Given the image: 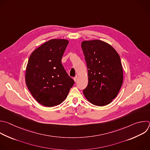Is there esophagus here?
<instances>
[{
    "mask_svg": "<svg viewBox=\"0 0 150 150\" xmlns=\"http://www.w3.org/2000/svg\"><path fill=\"white\" fill-rule=\"evenodd\" d=\"M77 79H78V76H75L74 77V81H75V82H76V81H77Z\"/></svg>",
    "mask_w": 150,
    "mask_h": 150,
    "instance_id": "34e87169",
    "label": "esophagus"
}]
</instances>
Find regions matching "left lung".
<instances>
[{
	"instance_id": "1",
	"label": "left lung",
	"mask_w": 150,
	"mask_h": 150,
	"mask_svg": "<svg viewBox=\"0 0 150 150\" xmlns=\"http://www.w3.org/2000/svg\"><path fill=\"white\" fill-rule=\"evenodd\" d=\"M81 47L88 76L83 93L95 105H108L117 96L122 84L120 57L110 45L100 40L83 41Z\"/></svg>"
}]
</instances>
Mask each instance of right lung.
I'll return each mask as SVG.
<instances>
[{"instance_id": "obj_1", "label": "right lung", "mask_w": 150, "mask_h": 150, "mask_svg": "<svg viewBox=\"0 0 150 150\" xmlns=\"http://www.w3.org/2000/svg\"><path fill=\"white\" fill-rule=\"evenodd\" d=\"M68 43L66 39L49 40L36 49L28 60L26 85L43 106L51 107L62 103L75 83L61 62Z\"/></svg>"}]
</instances>
